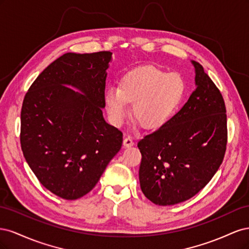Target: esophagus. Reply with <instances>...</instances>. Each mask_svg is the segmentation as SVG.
Wrapping results in <instances>:
<instances>
[{
    "mask_svg": "<svg viewBox=\"0 0 249 249\" xmlns=\"http://www.w3.org/2000/svg\"><path fill=\"white\" fill-rule=\"evenodd\" d=\"M134 145V141L131 137H125L124 139V147H131Z\"/></svg>",
    "mask_w": 249,
    "mask_h": 249,
    "instance_id": "esophagus-1",
    "label": "esophagus"
}]
</instances>
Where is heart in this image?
I'll return each mask as SVG.
<instances>
[{
	"label": "heart",
	"mask_w": 249,
	"mask_h": 249,
	"mask_svg": "<svg viewBox=\"0 0 249 249\" xmlns=\"http://www.w3.org/2000/svg\"><path fill=\"white\" fill-rule=\"evenodd\" d=\"M186 83L178 72H167L154 66H142L127 72L119 88L110 87L105 93V106L111 123L123 126L133 115L146 130L167 124L182 106Z\"/></svg>",
	"instance_id": "1"
}]
</instances>
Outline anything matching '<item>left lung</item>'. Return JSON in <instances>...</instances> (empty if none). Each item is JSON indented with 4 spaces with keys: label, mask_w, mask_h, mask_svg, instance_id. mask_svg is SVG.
<instances>
[{
    "label": "left lung",
    "mask_w": 249,
    "mask_h": 249,
    "mask_svg": "<svg viewBox=\"0 0 249 249\" xmlns=\"http://www.w3.org/2000/svg\"><path fill=\"white\" fill-rule=\"evenodd\" d=\"M191 62L196 89L167 124L138 142L141 190L159 206L197 194L219 168L227 148L223 97L203 67Z\"/></svg>",
    "instance_id": "obj_1"
}]
</instances>
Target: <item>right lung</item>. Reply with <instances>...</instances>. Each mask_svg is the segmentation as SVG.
<instances>
[{"label": "right lung", "mask_w": 249, "mask_h": 249, "mask_svg": "<svg viewBox=\"0 0 249 249\" xmlns=\"http://www.w3.org/2000/svg\"><path fill=\"white\" fill-rule=\"evenodd\" d=\"M111 60L110 52L67 53L25 95L22 154L41 185L61 198L78 199L91 191L122 148L123 133L103 116Z\"/></svg>", "instance_id": "right-lung-1"}]
</instances>
